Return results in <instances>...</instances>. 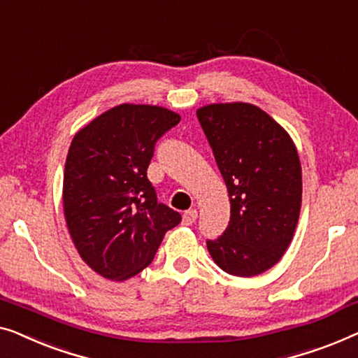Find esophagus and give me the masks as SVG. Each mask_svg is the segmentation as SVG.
<instances>
[{"mask_svg": "<svg viewBox=\"0 0 358 358\" xmlns=\"http://www.w3.org/2000/svg\"><path fill=\"white\" fill-rule=\"evenodd\" d=\"M196 219H198V210H196V209H189L183 214V224L185 225L194 224Z\"/></svg>", "mask_w": 358, "mask_h": 358, "instance_id": "obj_1", "label": "esophagus"}]
</instances>
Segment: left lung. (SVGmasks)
<instances>
[{
    "label": "left lung",
    "mask_w": 358,
    "mask_h": 358,
    "mask_svg": "<svg viewBox=\"0 0 358 358\" xmlns=\"http://www.w3.org/2000/svg\"><path fill=\"white\" fill-rule=\"evenodd\" d=\"M198 120L227 185L230 222L209 255L227 274L253 278L289 248L301 206V165L289 133L259 107L210 103Z\"/></svg>",
    "instance_id": "left-lung-1"
}]
</instances>
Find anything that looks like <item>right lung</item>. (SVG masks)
Returning a JSON list of instances; mask_svg holds the SVG:
<instances>
[{"label": "right lung", "mask_w": 358, "mask_h": 358, "mask_svg": "<svg viewBox=\"0 0 358 358\" xmlns=\"http://www.w3.org/2000/svg\"><path fill=\"white\" fill-rule=\"evenodd\" d=\"M178 122L169 108L122 103L79 129L69 145L64 219L80 258L105 279L139 274L180 224L148 180L155 143Z\"/></svg>", "instance_id": "obj_1"}]
</instances>
